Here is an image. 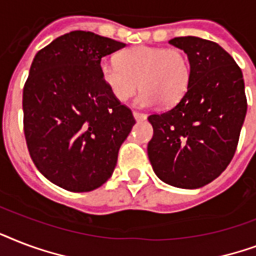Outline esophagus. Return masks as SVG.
<instances>
[{"instance_id": "obj_1", "label": "esophagus", "mask_w": 256, "mask_h": 256, "mask_svg": "<svg viewBox=\"0 0 256 256\" xmlns=\"http://www.w3.org/2000/svg\"><path fill=\"white\" fill-rule=\"evenodd\" d=\"M134 118L136 120H146V114H142V112H138V110H134Z\"/></svg>"}]
</instances>
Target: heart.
<instances>
[{"instance_id": "heart-1", "label": "heart", "mask_w": 256, "mask_h": 256, "mask_svg": "<svg viewBox=\"0 0 256 256\" xmlns=\"http://www.w3.org/2000/svg\"><path fill=\"white\" fill-rule=\"evenodd\" d=\"M100 76L118 101H128L138 86L140 106L156 104L170 108L186 96L191 82V64L179 49L140 46L126 49L118 61L102 60Z\"/></svg>"}]
</instances>
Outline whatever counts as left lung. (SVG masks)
I'll return each instance as SVG.
<instances>
[{"instance_id": "obj_1", "label": "left lung", "mask_w": 256, "mask_h": 256, "mask_svg": "<svg viewBox=\"0 0 256 256\" xmlns=\"http://www.w3.org/2000/svg\"><path fill=\"white\" fill-rule=\"evenodd\" d=\"M170 44L187 53L191 82L174 108L148 118L154 136L146 150L160 180L194 190L216 179L232 160L247 112L244 80L214 41L187 36Z\"/></svg>"}]
</instances>
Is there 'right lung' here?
<instances>
[{
  "label": "right lung",
  "instance_id": "add662e5",
  "mask_svg": "<svg viewBox=\"0 0 256 256\" xmlns=\"http://www.w3.org/2000/svg\"><path fill=\"white\" fill-rule=\"evenodd\" d=\"M124 46L74 30L33 58L22 93L28 150L37 170L66 191L88 192L106 183L136 122L98 70L102 57Z\"/></svg>",
  "mask_w": 256,
  "mask_h": 256
}]
</instances>
